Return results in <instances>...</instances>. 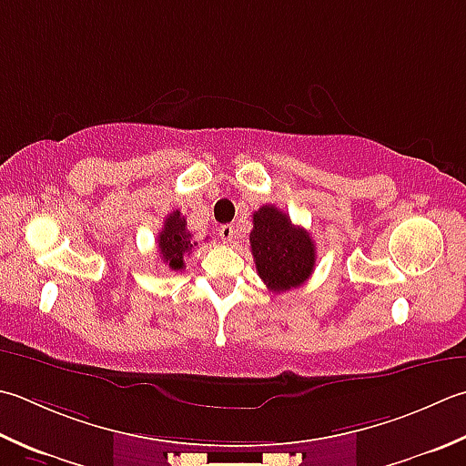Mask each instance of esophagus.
I'll return each instance as SVG.
<instances>
[{"label":"esophagus","instance_id":"34e87169","mask_svg":"<svg viewBox=\"0 0 466 466\" xmlns=\"http://www.w3.org/2000/svg\"><path fill=\"white\" fill-rule=\"evenodd\" d=\"M234 234H236V230L232 224H224V226H220V230H218V236H220L224 244H230L236 238Z\"/></svg>","mask_w":466,"mask_h":466}]
</instances>
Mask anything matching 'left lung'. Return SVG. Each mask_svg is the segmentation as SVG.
Masks as SVG:
<instances>
[{
	"instance_id": "8db88e82",
	"label": "left lung",
	"mask_w": 466,
	"mask_h": 466,
	"mask_svg": "<svg viewBox=\"0 0 466 466\" xmlns=\"http://www.w3.org/2000/svg\"><path fill=\"white\" fill-rule=\"evenodd\" d=\"M250 250L258 277L272 293H287L313 275L315 244L305 228H299L275 206H262L252 216Z\"/></svg>"
}]
</instances>
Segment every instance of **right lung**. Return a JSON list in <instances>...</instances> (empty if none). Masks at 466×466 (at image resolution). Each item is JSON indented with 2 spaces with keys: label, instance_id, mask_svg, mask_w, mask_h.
I'll list each match as a JSON object with an SVG mask.
<instances>
[{
  "label": "right lung",
  "instance_id": "add662e5",
  "mask_svg": "<svg viewBox=\"0 0 466 466\" xmlns=\"http://www.w3.org/2000/svg\"><path fill=\"white\" fill-rule=\"evenodd\" d=\"M191 238H194V234L187 230L186 218L177 209H173L166 218V222H163V230L157 238L159 257L166 262V267H169V270H184V257L198 244Z\"/></svg>",
  "mask_w": 466,
  "mask_h": 466
}]
</instances>
